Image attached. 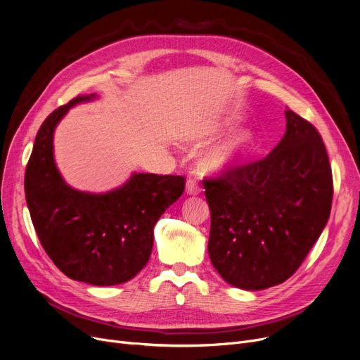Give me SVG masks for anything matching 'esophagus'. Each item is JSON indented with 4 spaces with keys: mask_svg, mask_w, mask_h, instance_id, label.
Listing matches in <instances>:
<instances>
[{
    "mask_svg": "<svg viewBox=\"0 0 360 360\" xmlns=\"http://www.w3.org/2000/svg\"><path fill=\"white\" fill-rule=\"evenodd\" d=\"M201 193V186L198 184L197 179L190 178L186 181V194H191V195H197Z\"/></svg>",
    "mask_w": 360,
    "mask_h": 360,
    "instance_id": "34e87169",
    "label": "esophagus"
}]
</instances>
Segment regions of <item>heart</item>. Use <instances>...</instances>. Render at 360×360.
I'll return each mask as SVG.
<instances>
[{
  "instance_id": "obj_1",
  "label": "heart",
  "mask_w": 360,
  "mask_h": 360,
  "mask_svg": "<svg viewBox=\"0 0 360 360\" xmlns=\"http://www.w3.org/2000/svg\"><path fill=\"white\" fill-rule=\"evenodd\" d=\"M250 147L251 137L247 134H240L216 148L213 153L207 158V166L219 170L235 166L248 153Z\"/></svg>"
}]
</instances>
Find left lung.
Listing matches in <instances>:
<instances>
[{
  "label": "left lung",
  "instance_id": "1",
  "mask_svg": "<svg viewBox=\"0 0 360 360\" xmlns=\"http://www.w3.org/2000/svg\"><path fill=\"white\" fill-rule=\"evenodd\" d=\"M286 121L285 137L266 158L204 178L210 259L235 288L286 281L330 217L333 174L323 137L289 108Z\"/></svg>",
  "mask_w": 360,
  "mask_h": 360
}]
</instances>
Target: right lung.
Here are the masks:
<instances>
[{
	"label": "right lung",
	"mask_w": 360,
	"mask_h": 360,
	"mask_svg": "<svg viewBox=\"0 0 360 360\" xmlns=\"http://www.w3.org/2000/svg\"><path fill=\"white\" fill-rule=\"evenodd\" d=\"M93 98L79 94L44 121L26 166L25 193L37 238L55 266L72 280L113 286L147 264L155 224L182 195L185 178L137 174L108 194L70 188L53 162L52 134L72 105Z\"/></svg>",
	"instance_id": "1"
}]
</instances>
